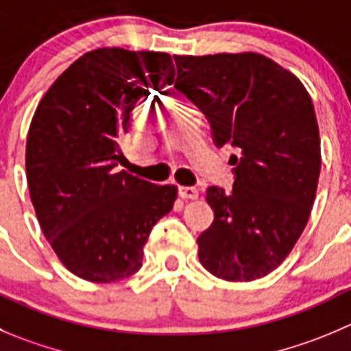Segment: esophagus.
I'll list each match as a JSON object with an SVG mask.
<instances>
[{
  "label": "esophagus",
  "instance_id": "esophagus-1",
  "mask_svg": "<svg viewBox=\"0 0 351 351\" xmlns=\"http://www.w3.org/2000/svg\"><path fill=\"white\" fill-rule=\"evenodd\" d=\"M198 189L196 188H191V186H181L179 188V196L184 199H196L198 198Z\"/></svg>",
  "mask_w": 351,
  "mask_h": 351
}]
</instances>
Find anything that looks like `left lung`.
Here are the masks:
<instances>
[{
    "mask_svg": "<svg viewBox=\"0 0 351 351\" xmlns=\"http://www.w3.org/2000/svg\"><path fill=\"white\" fill-rule=\"evenodd\" d=\"M173 88L231 145L234 184L206 189L213 222L198 236L202 265L226 281L272 272L308 222L320 173L313 103L291 72L258 53L173 56Z\"/></svg>",
    "mask_w": 351,
    "mask_h": 351,
    "instance_id": "left-lung-1",
    "label": "left lung"
}]
</instances>
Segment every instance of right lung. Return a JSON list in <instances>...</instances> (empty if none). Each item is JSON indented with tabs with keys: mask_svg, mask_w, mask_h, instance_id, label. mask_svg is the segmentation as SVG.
<instances>
[{
	"mask_svg": "<svg viewBox=\"0 0 351 351\" xmlns=\"http://www.w3.org/2000/svg\"><path fill=\"white\" fill-rule=\"evenodd\" d=\"M170 55L101 48L72 63L36 108L25 169L41 229L63 265L91 282L138 272L153 226L178 188L117 170L132 110L172 84Z\"/></svg>",
	"mask_w": 351,
	"mask_h": 351,
	"instance_id": "right-lung-1",
	"label": "right lung"
}]
</instances>
